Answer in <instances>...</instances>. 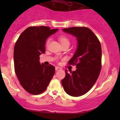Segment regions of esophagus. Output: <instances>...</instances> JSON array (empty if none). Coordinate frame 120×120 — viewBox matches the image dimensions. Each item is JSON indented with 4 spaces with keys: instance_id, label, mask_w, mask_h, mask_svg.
Masks as SVG:
<instances>
[{
    "instance_id": "esophagus-1",
    "label": "esophagus",
    "mask_w": 120,
    "mask_h": 120,
    "mask_svg": "<svg viewBox=\"0 0 120 120\" xmlns=\"http://www.w3.org/2000/svg\"><path fill=\"white\" fill-rule=\"evenodd\" d=\"M55 70H56V71H59V70H61V68L59 67H55Z\"/></svg>"
}]
</instances>
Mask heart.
Wrapping results in <instances>:
<instances>
[{
    "label": "heart",
    "mask_w": 120,
    "mask_h": 120,
    "mask_svg": "<svg viewBox=\"0 0 120 120\" xmlns=\"http://www.w3.org/2000/svg\"><path fill=\"white\" fill-rule=\"evenodd\" d=\"M59 41H60L61 44L62 45V46L65 44H67V43H70V41H69V39L67 37H65V36H63V35L60 36V37H59ZM49 39H48L46 42V45H48L49 44Z\"/></svg>",
    "instance_id": "heart-1"
}]
</instances>
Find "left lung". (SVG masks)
<instances>
[{
    "mask_svg": "<svg viewBox=\"0 0 120 120\" xmlns=\"http://www.w3.org/2000/svg\"><path fill=\"white\" fill-rule=\"evenodd\" d=\"M66 33L76 38L77 50L69 60L75 65V71L68 72L61 80L65 92L71 96L78 97L88 92L99 77L101 70V48L95 34L86 27H71L63 29Z\"/></svg>",
    "mask_w": 120,
    "mask_h": 120,
    "instance_id": "8db88e82",
    "label": "left lung"
}]
</instances>
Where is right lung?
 Wrapping results in <instances>:
<instances>
[{"label":"right lung","mask_w":120,"mask_h":120,"mask_svg":"<svg viewBox=\"0 0 120 120\" xmlns=\"http://www.w3.org/2000/svg\"><path fill=\"white\" fill-rule=\"evenodd\" d=\"M57 31L45 26H30L23 31L15 43V72L21 85L30 94L43 92L54 75V66L40 63L39 56L45 53L47 39Z\"/></svg>","instance_id":"add662e5"}]
</instances>
